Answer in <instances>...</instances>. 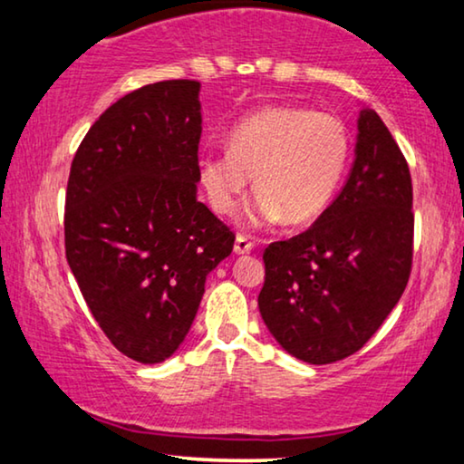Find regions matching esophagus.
<instances>
[{
  "label": "esophagus",
  "instance_id": "obj_1",
  "mask_svg": "<svg viewBox=\"0 0 464 464\" xmlns=\"http://www.w3.org/2000/svg\"><path fill=\"white\" fill-rule=\"evenodd\" d=\"M253 246H256V243L249 237H245V234H238L237 240H234V253L237 256H245V253H251Z\"/></svg>",
  "mask_w": 464,
  "mask_h": 464
}]
</instances>
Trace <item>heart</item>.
<instances>
[{
	"label": "heart",
	"mask_w": 464,
	"mask_h": 464,
	"mask_svg": "<svg viewBox=\"0 0 464 464\" xmlns=\"http://www.w3.org/2000/svg\"><path fill=\"white\" fill-rule=\"evenodd\" d=\"M351 137L334 113L268 105L227 135V150L198 160V183L213 211L232 215L256 173L257 194L246 207L253 226L287 219L308 224L325 211L344 177Z\"/></svg>",
	"instance_id": "1"
}]
</instances>
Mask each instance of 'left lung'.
<instances>
[{
	"label": "left lung",
	"mask_w": 464,
	"mask_h": 464,
	"mask_svg": "<svg viewBox=\"0 0 464 464\" xmlns=\"http://www.w3.org/2000/svg\"><path fill=\"white\" fill-rule=\"evenodd\" d=\"M408 162L370 107H361L348 179L313 227L264 251L257 304L283 351L310 365L357 353L397 306L411 270Z\"/></svg>",
	"instance_id": "8db88e82"
}]
</instances>
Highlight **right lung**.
I'll list each match as a JSON object with an SVG mask.
<instances>
[{
    "mask_svg": "<svg viewBox=\"0 0 464 464\" xmlns=\"http://www.w3.org/2000/svg\"><path fill=\"white\" fill-rule=\"evenodd\" d=\"M200 82L169 80L105 110L72 162L69 268L99 327L139 363H162L192 327L234 234L198 194Z\"/></svg>",
    "mask_w": 464,
    "mask_h": 464,
    "instance_id": "1",
    "label": "right lung"
}]
</instances>
